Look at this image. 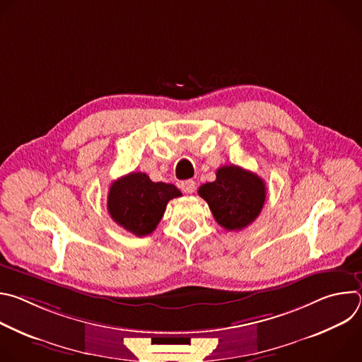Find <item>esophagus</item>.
<instances>
[{
	"mask_svg": "<svg viewBox=\"0 0 362 362\" xmlns=\"http://www.w3.org/2000/svg\"><path fill=\"white\" fill-rule=\"evenodd\" d=\"M180 187H182V190H183L185 193H193L194 189H196V182L192 180V179L185 180V182H182Z\"/></svg>",
	"mask_w": 362,
	"mask_h": 362,
	"instance_id": "esophagus-1",
	"label": "esophagus"
}]
</instances>
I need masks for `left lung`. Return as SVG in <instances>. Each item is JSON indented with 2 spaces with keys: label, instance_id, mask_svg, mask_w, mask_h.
<instances>
[{
  "label": "left lung",
  "instance_id": "left-lung-1",
  "mask_svg": "<svg viewBox=\"0 0 362 362\" xmlns=\"http://www.w3.org/2000/svg\"><path fill=\"white\" fill-rule=\"evenodd\" d=\"M208 202L215 221L226 230H240L259 216L267 199L265 182L239 166H222L216 180L197 190Z\"/></svg>",
  "mask_w": 362,
  "mask_h": 362
}]
</instances>
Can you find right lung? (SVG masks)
<instances>
[{
	"mask_svg": "<svg viewBox=\"0 0 362 362\" xmlns=\"http://www.w3.org/2000/svg\"><path fill=\"white\" fill-rule=\"evenodd\" d=\"M180 194L175 185L151 182L146 173L133 172L112 183L107 211L117 225L136 236H146L162 221L168 202Z\"/></svg>",
	"mask_w": 362,
	"mask_h": 362,
	"instance_id": "right-lung-1",
	"label": "right lung"
}]
</instances>
